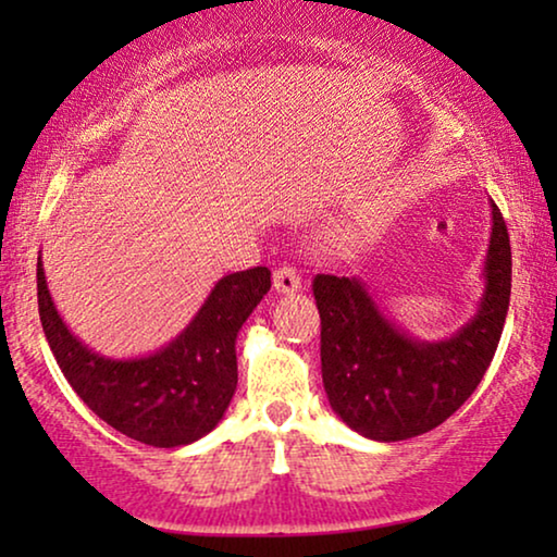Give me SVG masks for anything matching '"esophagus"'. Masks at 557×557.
<instances>
[{
  "label": "esophagus",
  "mask_w": 557,
  "mask_h": 557,
  "mask_svg": "<svg viewBox=\"0 0 557 557\" xmlns=\"http://www.w3.org/2000/svg\"><path fill=\"white\" fill-rule=\"evenodd\" d=\"M273 288L278 294H294L301 288V276L296 273L294 265H281V269L273 271Z\"/></svg>",
  "instance_id": "1"
}]
</instances>
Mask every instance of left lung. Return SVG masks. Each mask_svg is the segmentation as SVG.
<instances>
[{"label": "left lung", "instance_id": "8db88e82", "mask_svg": "<svg viewBox=\"0 0 557 557\" xmlns=\"http://www.w3.org/2000/svg\"><path fill=\"white\" fill-rule=\"evenodd\" d=\"M476 314L448 339L410 337L383 314L360 278H314L322 319V380L334 413L372 441H406L454 416L482 383L512 292V250L505 218L492 202Z\"/></svg>", "mask_w": 557, "mask_h": 557}]
</instances>
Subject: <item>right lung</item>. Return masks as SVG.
Masks as SVG:
<instances>
[{
    "mask_svg": "<svg viewBox=\"0 0 557 557\" xmlns=\"http://www.w3.org/2000/svg\"><path fill=\"white\" fill-rule=\"evenodd\" d=\"M269 288L265 265L227 273L170 345L147 357L113 360L67 330L37 258L42 332L65 380L111 429L157 448L193 444L223 421L238 385L235 339Z\"/></svg>",
    "mask_w": 557,
    "mask_h": 557,
    "instance_id": "right-lung-1",
    "label": "right lung"
}]
</instances>
